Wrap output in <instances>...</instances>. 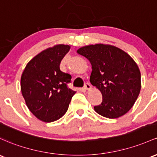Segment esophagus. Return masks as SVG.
<instances>
[{
  "label": "esophagus",
  "instance_id": "34e87169",
  "mask_svg": "<svg viewBox=\"0 0 157 157\" xmlns=\"http://www.w3.org/2000/svg\"><path fill=\"white\" fill-rule=\"evenodd\" d=\"M84 89H86V90H90L92 89V86H91V85L89 83H86L84 85Z\"/></svg>",
  "mask_w": 157,
  "mask_h": 157
}]
</instances>
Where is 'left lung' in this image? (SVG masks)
I'll return each mask as SVG.
<instances>
[{
	"label": "left lung",
	"mask_w": 157,
	"mask_h": 157,
	"mask_svg": "<svg viewBox=\"0 0 157 157\" xmlns=\"http://www.w3.org/2000/svg\"><path fill=\"white\" fill-rule=\"evenodd\" d=\"M77 53L90 62V82L102 94V103L94 106V111L108 118L126 114L142 86L140 70L134 59L121 48L101 43L83 46Z\"/></svg>",
	"instance_id": "obj_1"
}]
</instances>
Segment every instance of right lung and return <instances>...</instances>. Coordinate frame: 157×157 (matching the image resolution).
<instances>
[{"label": "right lung", "mask_w": 157, "mask_h": 157, "mask_svg": "<svg viewBox=\"0 0 157 157\" xmlns=\"http://www.w3.org/2000/svg\"><path fill=\"white\" fill-rule=\"evenodd\" d=\"M70 48L68 44H59L44 50L29 61L21 75V91L26 104L44 122L62 118L76 92L67 87L71 76L59 69Z\"/></svg>", "instance_id": "obj_1"}]
</instances>
